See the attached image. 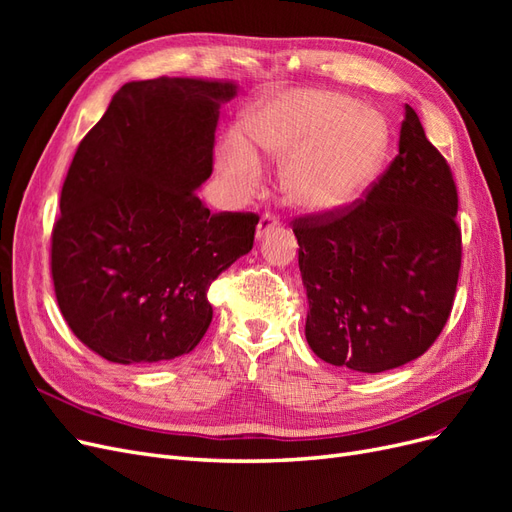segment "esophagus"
<instances>
[{"label": "esophagus", "mask_w": 512, "mask_h": 512, "mask_svg": "<svg viewBox=\"0 0 512 512\" xmlns=\"http://www.w3.org/2000/svg\"><path fill=\"white\" fill-rule=\"evenodd\" d=\"M277 228H280V220H277L275 215H269V213L262 215L258 226H256V239H265L269 232H273Z\"/></svg>", "instance_id": "esophagus-1"}]
</instances>
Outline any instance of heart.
Instances as JSON below:
<instances>
[{"instance_id": "obj_1", "label": "heart", "mask_w": 512, "mask_h": 512, "mask_svg": "<svg viewBox=\"0 0 512 512\" xmlns=\"http://www.w3.org/2000/svg\"><path fill=\"white\" fill-rule=\"evenodd\" d=\"M389 147V123L374 108L329 89H286L250 106L241 134L220 141L215 164L245 194L262 183L260 158L284 164L288 203L303 213L331 215L363 198Z\"/></svg>"}]
</instances>
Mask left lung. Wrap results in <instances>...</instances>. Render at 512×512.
I'll return each instance as SVG.
<instances>
[{
    "mask_svg": "<svg viewBox=\"0 0 512 512\" xmlns=\"http://www.w3.org/2000/svg\"><path fill=\"white\" fill-rule=\"evenodd\" d=\"M455 215L451 168L406 104L397 158L363 203L294 222L318 359L380 374L436 342L461 267Z\"/></svg>",
    "mask_w": 512,
    "mask_h": 512,
    "instance_id": "obj_1",
    "label": "left lung"
}]
</instances>
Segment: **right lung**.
<instances>
[{
	"label": "right lung",
	"mask_w": 512,
	"mask_h": 512,
	"mask_svg": "<svg viewBox=\"0 0 512 512\" xmlns=\"http://www.w3.org/2000/svg\"><path fill=\"white\" fill-rule=\"evenodd\" d=\"M237 89L188 76L126 83L76 149L51 271L68 327L106 361L192 352L213 318L211 282L252 250L258 215L211 213L196 196Z\"/></svg>",
	"instance_id": "obj_1"
}]
</instances>
